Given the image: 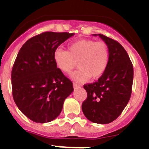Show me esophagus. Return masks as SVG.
I'll return each instance as SVG.
<instances>
[{
	"label": "esophagus",
	"mask_w": 149,
	"mask_h": 149,
	"mask_svg": "<svg viewBox=\"0 0 149 149\" xmlns=\"http://www.w3.org/2000/svg\"><path fill=\"white\" fill-rule=\"evenodd\" d=\"M73 86L74 88H78V87H81V86L79 85V84H76V83H73Z\"/></svg>",
	"instance_id": "obj_1"
}]
</instances>
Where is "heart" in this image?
I'll list each match as a JSON object with an SVG mask.
<instances>
[{
    "label": "heart",
    "instance_id": "b5f03b06",
    "mask_svg": "<svg viewBox=\"0 0 149 149\" xmlns=\"http://www.w3.org/2000/svg\"><path fill=\"white\" fill-rule=\"evenodd\" d=\"M56 68L65 74L71 73L77 63L79 69L72 77L84 82L90 77L95 80L106 71L109 63V49L104 42L81 39L68 46V51L56 48L54 52Z\"/></svg>",
    "mask_w": 149,
    "mask_h": 149
}]
</instances>
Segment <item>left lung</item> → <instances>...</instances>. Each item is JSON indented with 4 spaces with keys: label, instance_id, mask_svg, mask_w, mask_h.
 <instances>
[{
    "label": "left lung",
    "instance_id": "8db88e82",
    "mask_svg": "<svg viewBox=\"0 0 149 149\" xmlns=\"http://www.w3.org/2000/svg\"><path fill=\"white\" fill-rule=\"evenodd\" d=\"M99 36L109 49V63L97 82L85 84L87 98L82 104L91 122L108 124L117 119L128 103L132 92L134 68L127 51L117 41Z\"/></svg>",
    "mask_w": 149,
    "mask_h": 149
}]
</instances>
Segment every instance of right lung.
Segmentation results:
<instances>
[{
	"label": "right lung",
	"mask_w": 149,
	"mask_h": 149,
	"mask_svg": "<svg viewBox=\"0 0 149 149\" xmlns=\"http://www.w3.org/2000/svg\"><path fill=\"white\" fill-rule=\"evenodd\" d=\"M72 36L44 32L28 39L18 51L12 69L13 96L18 109L30 120L53 121L73 92L72 82L54 61L55 50Z\"/></svg>",
	"instance_id": "add662e5"
}]
</instances>
